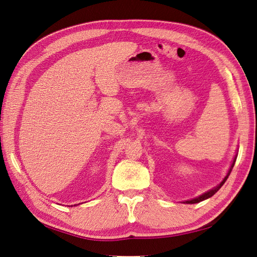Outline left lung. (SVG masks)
Returning a JSON list of instances; mask_svg holds the SVG:
<instances>
[{
  "label": "left lung",
  "instance_id": "8db88e82",
  "mask_svg": "<svg viewBox=\"0 0 257 257\" xmlns=\"http://www.w3.org/2000/svg\"><path fill=\"white\" fill-rule=\"evenodd\" d=\"M235 161H236V158H235V160H234V162H233V164H231V167H230V169H229V171H228V173H227V175L225 176V178L222 180V183L218 186V187H216L214 189H212V190H210V191H208V192H206V193H204V194H202V195H200L198 197H195V198H193V200H191V201H187L186 203L187 204H195V203H200V202H202V201H204V200H207V198H209V197H211L214 193H216L218 190L223 186V184L225 183L226 181V179L228 178V176H229V174H230V172H231V169H233V167H234V164H235Z\"/></svg>",
  "mask_w": 257,
  "mask_h": 257
}]
</instances>
